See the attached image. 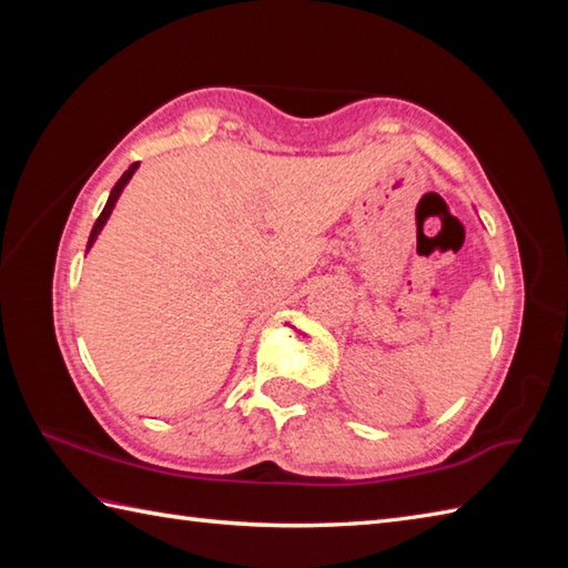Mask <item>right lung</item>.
Wrapping results in <instances>:
<instances>
[{"mask_svg": "<svg viewBox=\"0 0 568 568\" xmlns=\"http://www.w3.org/2000/svg\"><path fill=\"white\" fill-rule=\"evenodd\" d=\"M136 168H139V163H131V165H129V171H124V175L116 180V185H114V187H112V192H110V200H106V204H104L102 214L98 216V222H94V226H92V232H90V241H88V251L92 248L94 241H98V234L102 232V226L106 224V220H110V214H112V210H114V204H116L119 195H122V190L126 187V183H129V180H131V175L136 173Z\"/></svg>", "mask_w": 568, "mask_h": 568, "instance_id": "right-lung-1", "label": "right lung"}]
</instances>
